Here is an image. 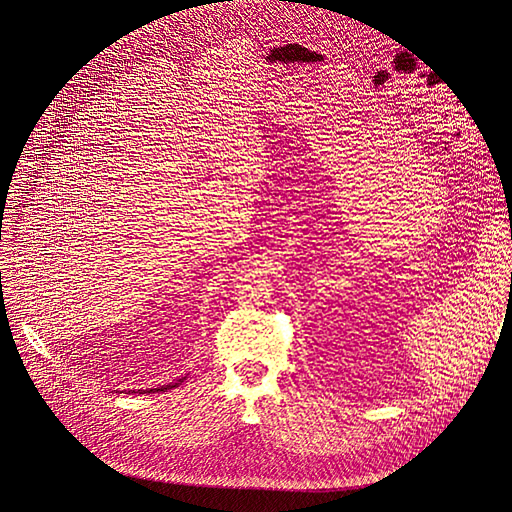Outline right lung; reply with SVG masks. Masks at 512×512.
Returning a JSON list of instances; mask_svg holds the SVG:
<instances>
[{
    "mask_svg": "<svg viewBox=\"0 0 512 512\" xmlns=\"http://www.w3.org/2000/svg\"><path fill=\"white\" fill-rule=\"evenodd\" d=\"M184 379H186V377L178 379L176 383H168V385H162V387H158V389H150V391H133V393H139V395H143V393H162V391H170V389H174V387L182 385V383H184Z\"/></svg>",
    "mask_w": 512,
    "mask_h": 512,
    "instance_id": "right-lung-1",
    "label": "right lung"
}]
</instances>
